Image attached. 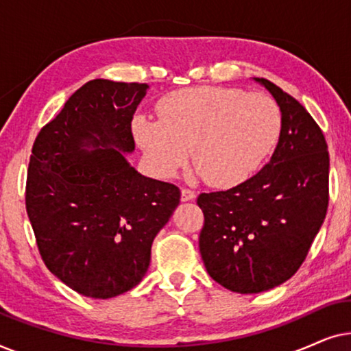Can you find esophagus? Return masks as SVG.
I'll return each mask as SVG.
<instances>
[{
    "label": "esophagus",
    "mask_w": 351,
    "mask_h": 351,
    "mask_svg": "<svg viewBox=\"0 0 351 351\" xmlns=\"http://www.w3.org/2000/svg\"><path fill=\"white\" fill-rule=\"evenodd\" d=\"M196 198L195 191H191L189 189H182V193H180V199L184 201V203H186V201H193Z\"/></svg>",
    "instance_id": "1"
}]
</instances>
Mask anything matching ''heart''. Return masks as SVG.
<instances>
[{
	"label": "heart",
	"instance_id": "1",
	"mask_svg": "<svg viewBox=\"0 0 351 351\" xmlns=\"http://www.w3.org/2000/svg\"><path fill=\"white\" fill-rule=\"evenodd\" d=\"M158 117L132 119L134 138L153 174L171 179L191 152L198 174L217 189L252 177L281 132V112L270 95L214 86L169 94L158 104Z\"/></svg>",
	"mask_w": 351,
	"mask_h": 351
}]
</instances>
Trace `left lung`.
Listing matches in <instances>:
<instances>
[{"mask_svg": "<svg viewBox=\"0 0 351 351\" xmlns=\"http://www.w3.org/2000/svg\"><path fill=\"white\" fill-rule=\"evenodd\" d=\"M276 100L281 132L268 165L227 191L198 196L199 252L225 289L258 294L289 280L305 261L329 201V152L318 124L294 97L254 78Z\"/></svg>", "mask_w": 351, "mask_h": 351, "instance_id": "left-lung-1", "label": "left lung"}]
</instances>
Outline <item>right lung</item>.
Listing matches in <instances>:
<instances>
[{
	"label": "right lung",
	"mask_w": 351,
	"mask_h": 351,
	"mask_svg": "<svg viewBox=\"0 0 351 351\" xmlns=\"http://www.w3.org/2000/svg\"><path fill=\"white\" fill-rule=\"evenodd\" d=\"M148 84L93 80L38 134L25 204L46 267L81 295L112 299L136 287L152 243L180 190L142 176L131 123Z\"/></svg>",
	"instance_id": "right-lung-1"
}]
</instances>
